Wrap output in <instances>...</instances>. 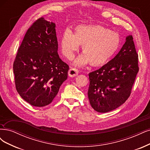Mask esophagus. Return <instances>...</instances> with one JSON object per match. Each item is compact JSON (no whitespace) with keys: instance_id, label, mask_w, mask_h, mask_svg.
I'll list each match as a JSON object with an SVG mask.
<instances>
[{"instance_id":"esophagus-1","label":"esophagus","mask_w":150,"mask_h":150,"mask_svg":"<svg viewBox=\"0 0 150 150\" xmlns=\"http://www.w3.org/2000/svg\"><path fill=\"white\" fill-rule=\"evenodd\" d=\"M68 74L70 77H75L79 74V70L76 69V68H72L69 70Z\"/></svg>"}]
</instances>
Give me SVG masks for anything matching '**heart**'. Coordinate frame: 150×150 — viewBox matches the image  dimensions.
<instances>
[{"label":"heart","instance_id":"b5f03b06","mask_svg":"<svg viewBox=\"0 0 150 150\" xmlns=\"http://www.w3.org/2000/svg\"><path fill=\"white\" fill-rule=\"evenodd\" d=\"M82 46L84 55L77 58L74 64L91 66L104 64L115 54L120 45L119 35L99 25H78L73 33L66 30L61 39L62 52L71 59Z\"/></svg>","mask_w":150,"mask_h":150}]
</instances>
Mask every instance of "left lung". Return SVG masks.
Listing matches in <instances>:
<instances>
[{"instance_id":"1","label":"left lung","mask_w":150,"mask_h":150,"mask_svg":"<svg viewBox=\"0 0 150 150\" xmlns=\"http://www.w3.org/2000/svg\"><path fill=\"white\" fill-rule=\"evenodd\" d=\"M138 70V55L130 35L114 58L89 74L87 94L92 107L105 113L122 105L130 96Z\"/></svg>"}]
</instances>
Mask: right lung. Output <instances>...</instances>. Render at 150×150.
I'll return each instance as SVG.
<instances>
[{
  "mask_svg": "<svg viewBox=\"0 0 150 150\" xmlns=\"http://www.w3.org/2000/svg\"><path fill=\"white\" fill-rule=\"evenodd\" d=\"M56 25L40 18L26 32L13 62L17 91L35 107L52 102L68 78L69 66L58 53Z\"/></svg>",
  "mask_w": 150,
  "mask_h": 150,
  "instance_id": "add662e5",
  "label": "right lung"
}]
</instances>
